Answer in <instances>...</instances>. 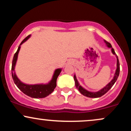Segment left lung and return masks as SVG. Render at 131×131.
Returning a JSON list of instances; mask_svg holds the SVG:
<instances>
[{
    "instance_id": "1",
    "label": "left lung",
    "mask_w": 131,
    "mask_h": 131,
    "mask_svg": "<svg viewBox=\"0 0 131 131\" xmlns=\"http://www.w3.org/2000/svg\"><path fill=\"white\" fill-rule=\"evenodd\" d=\"M104 41H105V42L106 43V46H107L110 48H112V53H113L114 55H116V58H117V68H116V70L115 76H114L113 79H112V81H111L110 82H109V83L108 84L106 85L105 88H103L102 89L100 90V91H99L98 92H92L88 91L87 90L84 89L82 88V87H81V85H79V82H78V80L76 79V76H75V75L74 76V79L75 81V85H76V88L79 90V91L80 92L81 94H82L83 95L86 96V97H90V98H98V97H102V95H103L105 94H106V93L107 92L112 88V86L114 85V84L115 83V82L116 81L117 79H118L119 74L120 68H119V62L118 57L116 55V54L114 49L112 48V45L110 44V43H109L108 42H107L106 40H104Z\"/></svg>"
}]
</instances>
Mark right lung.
<instances>
[{"label":"right lung","instance_id":"obj_1","mask_svg":"<svg viewBox=\"0 0 131 131\" xmlns=\"http://www.w3.org/2000/svg\"><path fill=\"white\" fill-rule=\"evenodd\" d=\"M31 35L28 36L25 39L21 42L20 45L18 48V50L15 53L13 56L12 60V76L14 81L15 84L21 91L26 95L32 98L39 99V98H44L50 94L54 91V89L57 86V79L58 76H59L60 73H61V69H57L55 71L52 79L47 84H35V85H28L26 84L23 83L20 80L17 78L16 75L15 73V67L16 60H17L18 55L19 49H20V46L23 43L26 41L29 38Z\"/></svg>","mask_w":131,"mask_h":131}]
</instances>
